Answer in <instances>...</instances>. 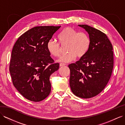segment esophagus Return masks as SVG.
Here are the masks:
<instances>
[{
    "instance_id": "obj_1",
    "label": "esophagus",
    "mask_w": 125,
    "mask_h": 125,
    "mask_svg": "<svg viewBox=\"0 0 125 125\" xmlns=\"http://www.w3.org/2000/svg\"><path fill=\"white\" fill-rule=\"evenodd\" d=\"M66 64L65 63H61L60 64V66H64V65H65Z\"/></svg>"
}]
</instances>
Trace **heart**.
<instances>
[{"label":"heart","mask_w":125,"mask_h":125,"mask_svg":"<svg viewBox=\"0 0 125 125\" xmlns=\"http://www.w3.org/2000/svg\"><path fill=\"white\" fill-rule=\"evenodd\" d=\"M59 43L53 40L47 42L46 47L51 56L55 57L60 56L61 46L66 45V54L60 57V62H70L75 59L76 57L81 59L85 55L90 46V40L87 34L84 32H78L74 28L66 27L58 35Z\"/></svg>","instance_id":"b5f03b06"}]
</instances>
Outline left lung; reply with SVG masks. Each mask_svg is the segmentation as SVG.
Masks as SVG:
<instances>
[{"label":"left lung","mask_w":125,"mask_h":125,"mask_svg":"<svg viewBox=\"0 0 125 125\" xmlns=\"http://www.w3.org/2000/svg\"><path fill=\"white\" fill-rule=\"evenodd\" d=\"M87 31L90 40L88 52L75 63L69 65L70 86L74 95L90 98L104 90L114 67L113 45L107 35L87 25H79Z\"/></svg>","instance_id":"1"}]
</instances>
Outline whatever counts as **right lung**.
<instances>
[{
  "instance_id": "right-lung-1",
  "label": "right lung",
  "mask_w": 125,
  "mask_h": 125,
  "mask_svg": "<svg viewBox=\"0 0 125 125\" xmlns=\"http://www.w3.org/2000/svg\"><path fill=\"white\" fill-rule=\"evenodd\" d=\"M60 27L32 28L18 38L12 48L9 65L12 83L30 101H41L50 94V77L60 64L51 58L46 45Z\"/></svg>"
}]
</instances>
